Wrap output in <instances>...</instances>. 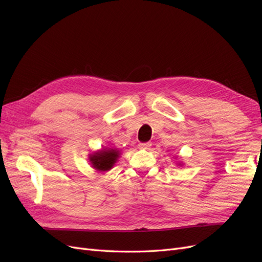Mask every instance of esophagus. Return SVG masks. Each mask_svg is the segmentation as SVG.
<instances>
[{
    "instance_id": "obj_1",
    "label": "esophagus",
    "mask_w": 262,
    "mask_h": 262,
    "mask_svg": "<svg viewBox=\"0 0 262 262\" xmlns=\"http://www.w3.org/2000/svg\"><path fill=\"white\" fill-rule=\"evenodd\" d=\"M150 146H152V143H149V142H147V143H140L139 144V148H141V149H148Z\"/></svg>"
}]
</instances>
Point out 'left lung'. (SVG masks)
Segmentation results:
<instances>
[{
	"label": "left lung",
	"instance_id": "left-lung-1",
	"mask_svg": "<svg viewBox=\"0 0 262 262\" xmlns=\"http://www.w3.org/2000/svg\"><path fill=\"white\" fill-rule=\"evenodd\" d=\"M177 164H178V165H180V166L182 165V163H181V162H179V163H177Z\"/></svg>",
	"mask_w": 262,
	"mask_h": 262
}]
</instances>
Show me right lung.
<instances>
[{
    "label": "right lung",
    "instance_id": "add662e5",
    "mask_svg": "<svg viewBox=\"0 0 262 262\" xmlns=\"http://www.w3.org/2000/svg\"><path fill=\"white\" fill-rule=\"evenodd\" d=\"M120 154V150L118 148H100L89 155V162L95 170L106 172L114 167Z\"/></svg>",
    "mask_w": 262,
    "mask_h": 262
}]
</instances>
